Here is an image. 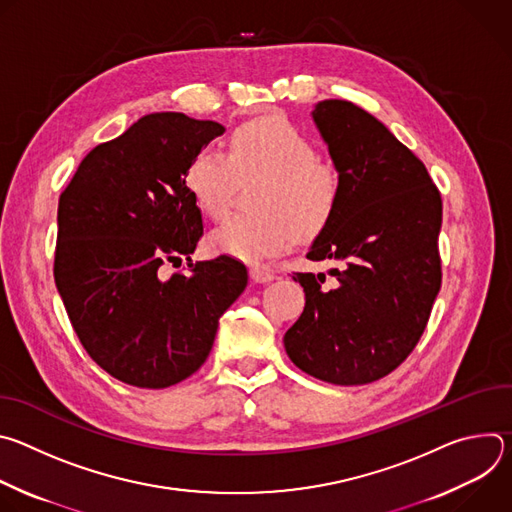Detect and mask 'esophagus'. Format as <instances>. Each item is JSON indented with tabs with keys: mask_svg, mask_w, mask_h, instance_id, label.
<instances>
[{
	"mask_svg": "<svg viewBox=\"0 0 512 512\" xmlns=\"http://www.w3.org/2000/svg\"><path fill=\"white\" fill-rule=\"evenodd\" d=\"M249 275H251V279L255 283H269V281L275 279V275L269 269H265V267H251Z\"/></svg>",
	"mask_w": 512,
	"mask_h": 512,
	"instance_id": "obj_1",
	"label": "esophagus"
}]
</instances>
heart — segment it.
I'll list each match as a JSON object with an SVG mask.
<instances>
[{"label": "heart", "instance_id": "1", "mask_svg": "<svg viewBox=\"0 0 512 512\" xmlns=\"http://www.w3.org/2000/svg\"><path fill=\"white\" fill-rule=\"evenodd\" d=\"M265 176L257 196V214L233 216L212 231V253L261 263L320 233L340 198L338 170L320 160L316 145L294 123L261 117L243 123L231 135V156L204 148L188 166V188L204 214L214 221L229 210L241 180Z\"/></svg>", "mask_w": 512, "mask_h": 512}]
</instances>
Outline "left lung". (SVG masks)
<instances>
[{
    "label": "left lung",
    "mask_w": 512,
    "mask_h": 512,
    "mask_svg": "<svg viewBox=\"0 0 512 512\" xmlns=\"http://www.w3.org/2000/svg\"><path fill=\"white\" fill-rule=\"evenodd\" d=\"M334 168L340 198L308 251L338 263L296 273L306 308L285 336L304 373L332 385L383 379L417 346L437 291L442 196L423 162L371 113L326 99L312 111Z\"/></svg>",
    "instance_id": "left-lung-1"
}]
</instances>
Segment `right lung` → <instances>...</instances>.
Segmentation results:
<instances>
[{
	"label": "right lung",
	"mask_w": 512,
	"mask_h": 512,
	"mask_svg": "<svg viewBox=\"0 0 512 512\" xmlns=\"http://www.w3.org/2000/svg\"><path fill=\"white\" fill-rule=\"evenodd\" d=\"M223 133L184 113L145 115L93 148L60 194L58 294L83 348L121 383L164 389L196 373L247 287L229 255L190 259L204 227L186 172ZM182 256L191 273L162 278Z\"/></svg>",
	"instance_id": "add662e5"
}]
</instances>
